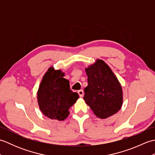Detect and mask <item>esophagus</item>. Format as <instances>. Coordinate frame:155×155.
Masks as SVG:
<instances>
[{
  "mask_svg": "<svg viewBox=\"0 0 155 155\" xmlns=\"http://www.w3.org/2000/svg\"><path fill=\"white\" fill-rule=\"evenodd\" d=\"M78 94H79V96H80L81 97H83V95H84V92H83V90H79V91H78Z\"/></svg>",
  "mask_w": 155,
  "mask_h": 155,
  "instance_id": "1",
  "label": "esophagus"
}]
</instances>
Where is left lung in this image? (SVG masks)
Returning <instances> with one entry per match:
<instances>
[{
    "mask_svg": "<svg viewBox=\"0 0 155 155\" xmlns=\"http://www.w3.org/2000/svg\"><path fill=\"white\" fill-rule=\"evenodd\" d=\"M88 86L83 99L97 117L106 118L120 110L123 104L120 84L109 67L102 60L85 69Z\"/></svg>",
    "mask_w": 155,
    "mask_h": 155,
    "instance_id": "obj_1",
    "label": "left lung"
}]
</instances>
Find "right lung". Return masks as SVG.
Here are the masks:
<instances>
[{
  "label": "right lung",
  "mask_w": 155,
  "mask_h": 155,
  "mask_svg": "<svg viewBox=\"0 0 155 155\" xmlns=\"http://www.w3.org/2000/svg\"><path fill=\"white\" fill-rule=\"evenodd\" d=\"M61 71L48 68L38 91V103L45 116L62 120L69 114V108L78 98L77 93L70 89L69 81L63 78Z\"/></svg>",
  "instance_id": "1"
}]
</instances>
